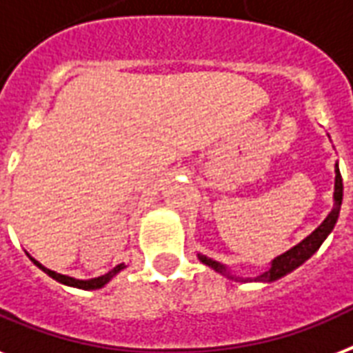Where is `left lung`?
Listing matches in <instances>:
<instances>
[{
	"label": "left lung",
	"mask_w": 353,
	"mask_h": 353,
	"mask_svg": "<svg viewBox=\"0 0 353 353\" xmlns=\"http://www.w3.org/2000/svg\"><path fill=\"white\" fill-rule=\"evenodd\" d=\"M333 209L332 212L327 214L326 220L316 228V230L311 233L309 236H305L300 244H296L294 248H290L289 252L278 255L276 259L270 263V268L265 270L263 274H259L257 278H236V276H231L228 266L219 263V261H212L205 255L198 254V259L203 263V265L211 266L212 270H216L222 276L230 279H235V281H261V283H270V281H276V279L283 278L289 272H292L294 268H298L300 265H303L305 261L311 257V255L320 248V244L326 241V236L332 233V230L337 224L339 211H341V203H343V177H341V172H339V165H335V192H333Z\"/></svg>",
	"instance_id": "left-lung-1"
}]
</instances>
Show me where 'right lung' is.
Instances as JSON below:
<instances>
[{
    "instance_id": "add662e5",
    "label": "right lung",
    "mask_w": 353,
    "mask_h": 353,
    "mask_svg": "<svg viewBox=\"0 0 353 353\" xmlns=\"http://www.w3.org/2000/svg\"><path fill=\"white\" fill-rule=\"evenodd\" d=\"M29 259L33 261L34 265L39 266L42 272H46L50 278H53L55 281H59V283L63 285H68V287H75V289H83V290H96V289H101L103 285H107L109 281H111L114 276H117L120 270H123L125 268V265H117L112 270H109L107 274H103V276H99V278H92V279H75V278H70V276H64V274H57L53 272V270H50V268H46V266H42L37 259H33L31 255H29Z\"/></svg>"
}]
</instances>
